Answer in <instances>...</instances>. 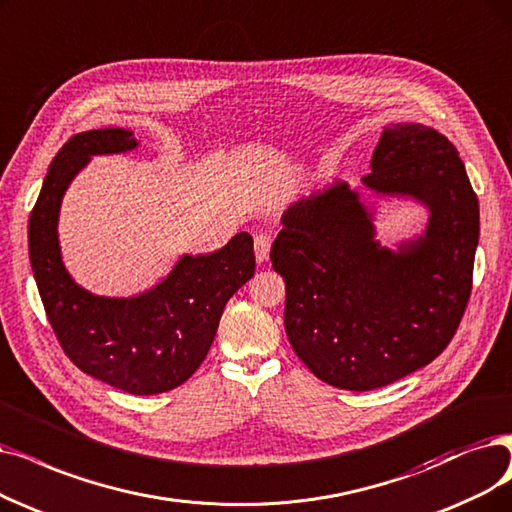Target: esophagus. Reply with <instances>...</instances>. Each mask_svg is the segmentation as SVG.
I'll list each match as a JSON object with an SVG mask.
<instances>
[{
	"instance_id": "esophagus-1",
	"label": "esophagus",
	"mask_w": 512,
	"mask_h": 512,
	"mask_svg": "<svg viewBox=\"0 0 512 512\" xmlns=\"http://www.w3.org/2000/svg\"><path fill=\"white\" fill-rule=\"evenodd\" d=\"M271 235H256L254 237V252H256V260L258 262H267L269 260V252H271Z\"/></svg>"
}]
</instances>
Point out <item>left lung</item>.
Here are the masks:
<instances>
[{
    "label": "left lung",
    "instance_id": "8db88e82",
    "mask_svg": "<svg viewBox=\"0 0 512 512\" xmlns=\"http://www.w3.org/2000/svg\"><path fill=\"white\" fill-rule=\"evenodd\" d=\"M361 185L422 203V235L386 248L372 206L336 180L283 212L271 250L294 353L344 391H374L443 353L473 288L479 243L477 195L456 147L433 128H384Z\"/></svg>",
    "mask_w": 512,
    "mask_h": 512
}]
</instances>
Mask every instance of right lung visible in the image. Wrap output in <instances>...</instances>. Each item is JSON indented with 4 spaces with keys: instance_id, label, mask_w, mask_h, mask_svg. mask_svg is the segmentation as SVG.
I'll return each instance as SVG.
<instances>
[{
    "instance_id": "1",
    "label": "right lung",
    "mask_w": 512,
    "mask_h": 512,
    "mask_svg": "<svg viewBox=\"0 0 512 512\" xmlns=\"http://www.w3.org/2000/svg\"><path fill=\"white\" fill-rule=\"evenodd\" d=\"M124 128L69 138L52 159L29 218V258L52 330L88 376L132 395H157L187 382L214 342L224 304L254 275V241L237 233L212 254H185L151 290L130 298L88 292L67 271L58 241L60 203L94 155L128 153Z\"/></svg>"
}]
</instances>
